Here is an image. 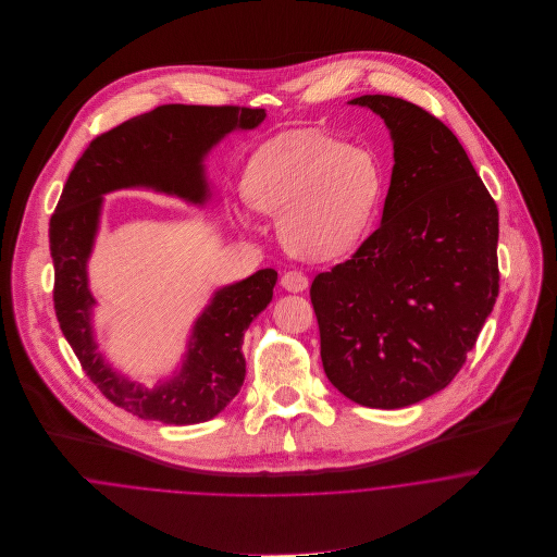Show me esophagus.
<instances>
[{"label": "esophagus", "instance_id": "1", "mask_svg": "<svg viewBox=\"0 0 557 557\" xmlns=\"http://www.w3.org/2000/svg\"><path fill=\"white\" fill-rule=\"evenodd\" d=\"M281 285H283V289H287V292H292V294H300V292H305V289L309 287V278H307L302 272L289 270V272L283 274Z\"/></svg>", "mask_w": 557, "mask_h": 557}]
</instances>
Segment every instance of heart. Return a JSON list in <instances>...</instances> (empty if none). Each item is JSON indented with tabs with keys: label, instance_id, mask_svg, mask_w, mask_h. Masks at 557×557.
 Segmentation results:
<instances>
[{
	"label": "heart",
	"instance_id": "1",
	"mask_svg": "<svg viewBox=\"0 0 557 557\" xmlns=\"http://www.w3.org/2000/svg\"><path fill=\"white\" fill-rule=\"evenodd\" d=\"M242 184L252 208L278 216L285 248L319 261L347 252L362 238L384 177L377 157L362 146L287 133L250 157Z\"/></svg>",
	"mask_w": 557,
	"mask_h": 557
}]
</instances>
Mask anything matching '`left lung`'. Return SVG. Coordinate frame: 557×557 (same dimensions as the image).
I'll use <instances>...</instances> for the list:
<instances>
[{
	"label": "left lung",
	"instance_id": "1",
	"mask_svg": "<svg viewBox=\"0 0 557 557\" xmlns=\"http://www.w3.org/2000/svg\"><path fill=\"white\" fill-rule=\"evenodd\" d=\"M388 126L395 166L382 225L311 285L321 362L358 405L397 409L444 391L497 292L499 216L453 131L395 96H360Z\"/></svg>",
	"mask_w": 557,
	"mask_h": 557
}]
</instances>
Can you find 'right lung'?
I'll use <instances>...</instances> for the list:
<instances>
[{"label": "right lung", "mask_w": 557, "mask_h": 557, "mask_svg": "<svg viewBox=\"0 0 557 557\" xmlns=\"http://www.w3.org/2000/svg\"><path fill=\"white\" fill-rule=\"evenodd\" d=\"M263 109L162 104L96 137L71 171L49 223L55 268L53 305L83 371L113 405L144 420L197 424L221 413L244 384V332L272 300L276 270L219 289L193 325L180 373L144 388L115 373L96 351L87 259L98 232L102 195L146 186L193 203L208 199L206 154L232 131L263 122Z\"/></svg>", "instance_id": "1"}]
</instances>
